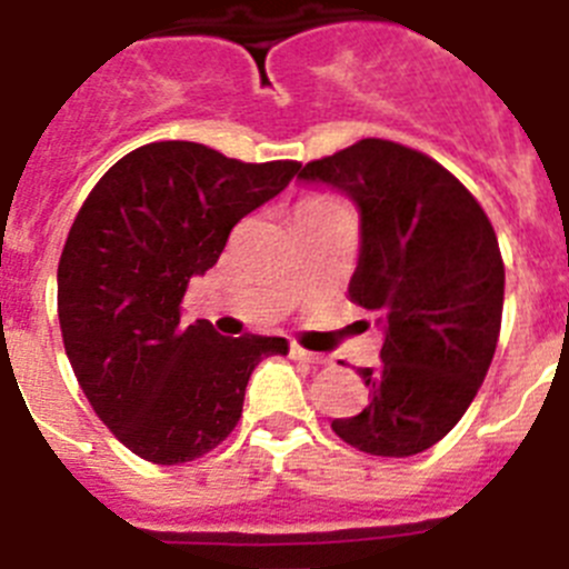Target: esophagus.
<instances>
[{
  "mask_svg": "<svg viewBox=\"0 0 569 569\" xmlns=\"http://www.w3.org/2000/svg\"><path fill=\"white\" fill-rule=\"evenodd\" d=\"M290 356H293L296 361H301V365H308V367H325V365H328V356L310 353V350H305V347H299V345L290 347Z\"/></svg>",
  "mask_w": 569,
  "mask_h": 569,
  "instance_id": "esophagus-1",
  "label": "esophagus"
}]
</instances>
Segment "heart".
<instances>
[{
    "label": "heart",
    "mask_w": 569,
    "mask_h": 569,
    "mask_svg": "<svg viewBox=\"0 0 569 569\" xmlns=\"http://www.w3.org/2000/svg\"><path fill=\"white\" fill-rule=\"evenodd\" d=\"M310 202H319V204H325V202H333V199H325V196H319V199H310Z\"/></svg>",
    "instance_id": "b5f03b06"
}]
</instances>
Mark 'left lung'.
Listing matches in <instances>:
<instances>
[{
    "label": "left lung",
    "instance_id": "8db88e82",
    "mask_svg": "<svg viewBox=\"0 0 569 569\" xmlns=\"http://www.w3.org/2000/svg\"><path fill=\"white\" fill-rule=\"evenodd\" d=\"M359 208L350 299L379 316L381 361L361 367L367 407L333 419L347 445L405 459L445 439L487 376L505 308L490 219L430 156L361 139L299 170Z\"/></svg>",
    "mask_w": 569,
    "mask_h": 569
}]
</instances>
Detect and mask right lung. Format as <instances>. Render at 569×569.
I'll return each instance as SVG.
<instances>
[{
	"label": "right lung",
	"instance_id": "obj_1",
	"mask_svg": "<svg viewBox=\"0 0 569 569\" xmlns=\"http://www.w3.org/2000/svg\"><path fill=\"white\" fill-rule=\"evenodd\" d=\"M299 168L153 142L122 156L84 199L59 259V328L90 407L136 456L184 465L222 445L253 367L288 356L281 336L182 325V299L233 224Z\"/></svg>",
	"mask_w": 569,
	"mask_h": 569
}]
</instances>
